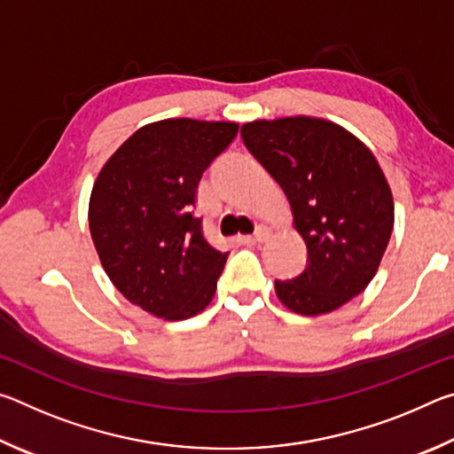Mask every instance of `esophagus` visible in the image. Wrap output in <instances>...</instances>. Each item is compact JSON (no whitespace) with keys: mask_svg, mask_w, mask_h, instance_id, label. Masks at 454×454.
<instances>
[{"mask_svg":"<svg viewBox=\"0 0 454 454\" xmlns=\"http://www.w3.org/2000/svg\"><path fill=\"white\" fill-rule=\"evenodd\" d=\"M268 234H270V232H268L266 226H258L254 236H252V240H254V242H264L266 238H268Z\"/></svg>","mask_w":454,"mask_h":454,"instance_id":"obj_1","label":"esophagus"}]
</instances>
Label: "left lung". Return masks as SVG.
<instances>
[{
  "label": "left lung",
  "mask_w": 454,
  "mask_h": 454,
  "mask_svg": "<svg viewBox=\"0 0 454 454\" xmlns=\"http://www.w3.org/2000/svg\"><path fill=\"white\" fill-rule=\"evenodd\" d=\"M242 140L280 184L309 250L306 268L276 280L290 310L340 309L374 278L395 224L388 182L366 145L333 121L282 118L244 124Z\"/></svg>",
  "instance_id": "obj_1"
}]
</instances>
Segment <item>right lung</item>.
<instances>
[{
  "mask_svg": "<svg viewBox=\"0 0 454 454\" xmlns=\"http://www.w3.org/2000/svg\"><path fill=\"white\" fill-rule=\"evenodd\" d=\"M236 134L232 121H156L129 136L98 176L91 240L114 286L153 317L190 318L216 292L228 252L206 240L196 188Z\"/></svg>",
  "mask_w": 454,
  "mask_h": 454,
  "instance_id": "right-lung-1",
  "label": "right lung"
}]
</instances>
